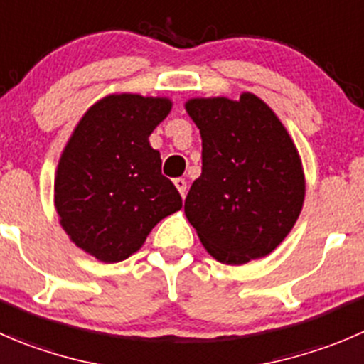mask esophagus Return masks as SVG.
<instances>
[{"label": "esophagus", "instance_id": "1", "mask_svg": "<svg viewBox=\"0 0 364 364\" xmlns=\"http://www.w3.org/2000/svg\"><path fill=\"white\" fill-rule=\"evenodd\" d=\"M174 185H176V188L179 190V193H181L183 199H185V196H186V181H185V179H183V178L174 179Z\"/></svg>", "mask_w": 364, "mask_h": 364}]
</instances>
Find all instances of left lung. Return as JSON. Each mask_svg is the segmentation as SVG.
I'll return each instance as SVG.
<instances>
[{"mask_svg": "<svg viewBox=\"0 0 364 364\" xmlns=\"http://www.w3.org/2000/svg\"><path fill=\"white\" fill-rule=\"evenodd\" d=\"M185 108L203 139V172L185 199L186 218L220 263L268 256L304 204L306 179L294 140L250 92L238 101L193 97Z\"/></svg>", "mask_w": 364, "mask_h": 364, "instance_id": "left-lung-1", "label": "left lung"}]
</instances>
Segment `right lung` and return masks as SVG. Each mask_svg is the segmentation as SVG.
<instances>
[{
  "instance_id": "right-lung-1",
  "label": "right lung",
  "mask_w": 364,
  "mask_h": 364,
  "mask_svg": "<svg viewBox=\"0 0 364 364\" xmlns=\"http://www.w3.org/2000/svg\"><path fill=\"white\" fill-rule=\"evenodd\" d=\"M171 108L168 97L110 94L85 112L63 147L56 213L70 242L96 259H126L161 218L181 210V196L149 144Z\"/></svg>"
}]
</instances>
